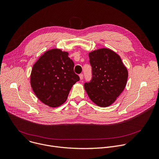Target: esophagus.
<instances>
[{
    "label": "esophagus",
    "mask_w": 159,
    "mask_h": 159,
    "mask_svg": "<svg viewBox=\"0 0 159 159\" xmlns=\"http://www.w3.org/2000/svg\"><path fill=\"white\" fill-rule=\"evenodd\" d=\"M79 77H80V80H82L83 78H84V74H80L79 75Z\"/></svg>",
    "instance_id": "obj_1"
}]
</instances>
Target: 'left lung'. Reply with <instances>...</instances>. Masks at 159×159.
Returning a JSON list of instances; mask_svg holds the SVG:
<instances>
[{
  "label": "left lung",
  "instance_id": "left-lung-1",
  "mask_svg": "<svg viewBox=\"0 0 159 159\" xmlns=\"http://www.w3.org/2000/svg\"><path fill=\"white\" fill-rule=\"evenodd\" d=\"M92 79L84 84L90 100L100 107H108L124 90L128 72L120 56L108 48L94 50L89 54Z\"/></svg>",
  "mask_w": 159,
  "mask_h": 159
}]
</instances>
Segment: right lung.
Returning a JSON list of instances; mask_svg holds the SVG:
<instances>
[{"mask_svg":"<svg viewBox=\"0 0 159 159\" xmlns=\"http://www.w3.org/2000/svg\"><path fill=\"white\" fill-rule=\"evenodd\" d=\"M74 67L67 52L47 51L34 65L30 75L31 87L38 98L51 107L64 103L73 85L80 80Z\"/></svg>","mask_w":159,"mask_h":159,"instance_id":"add662e5","label":"right lung"}]
</instances>
